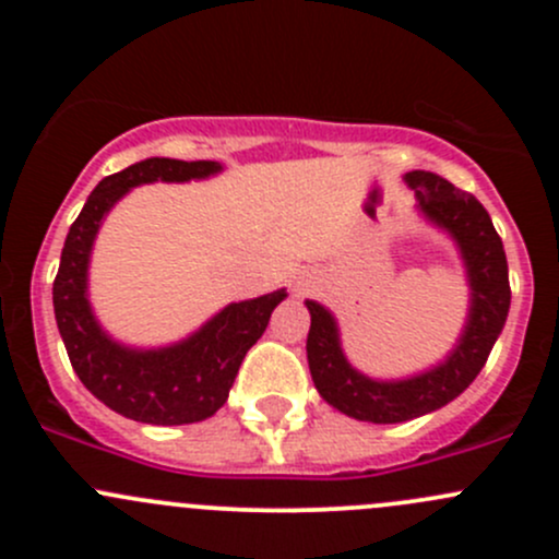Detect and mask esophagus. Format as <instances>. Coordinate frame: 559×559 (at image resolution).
<instances>
[{
  "label": "esophagus",
  "mask_w": 559,
  "mask_h": 559,
  "mask_svg": "<svg viewBox=\"0 0 559 559\" xmlns=\"http://www.w3.org/2000/svg\"><path fill=\"white\" fill-rule=\"evenodd\" d=\"M313 284H316V281H313V275H311V273H302V275H297V281H295V289L300 292V295H306V292L311 289Z\"/></svg>",
  "instance_id": "esophagus-1"
}]
</instances>
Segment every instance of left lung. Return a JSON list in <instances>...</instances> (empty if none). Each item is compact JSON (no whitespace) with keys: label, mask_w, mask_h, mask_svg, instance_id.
Wrapping results in <instances>:
<instances>
[{"label":"left lung","mask_w":559,"mask_h":559,"mask_svg":"<svg viewBox=\"0 0 559 559\" xmlns=\"http://www.w3.org/2000/svg\"><path fill=\"white\" fill-rule=\"evenodd\" d=\"M405 183L414 189L419 216L454 240L471 289L465 326L447 359L408 379L365 376L346 359L335 316L321 302L306 300L311 313L306 352L313 386L332 408L373 425L416 419L460 397L481 373L511 306L503 240L481 202L436 173L411 170L405 173Z\"/></svg>","instance_id":"obj_1"}]
</instances>
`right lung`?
Listing matches in <instances>:
<instances>
[{
  "label": "right lung",
  "mask_w": 559,
  "mask_h": 559,
  "mask_svg": "<svg viewBox=\"0 0 559 559\" xmlns=\"http://www.w3.org/2000/svg\"><path fill=\"white\" fill-rule=\"evenodd\" d=\"M222 173L218 162L143 159L107 175L88 194L67 233L53 281V313L70 362L83 386L107 408L143 425H194L216 414L229 397L248 348L262 337L286 289L229 302L183 341L159 348L118 343L94 316L88 300V264L105 216L134 186L186 183Z\"/></svg>",
  "instance_id": "obj_1"
}]
</instances>
